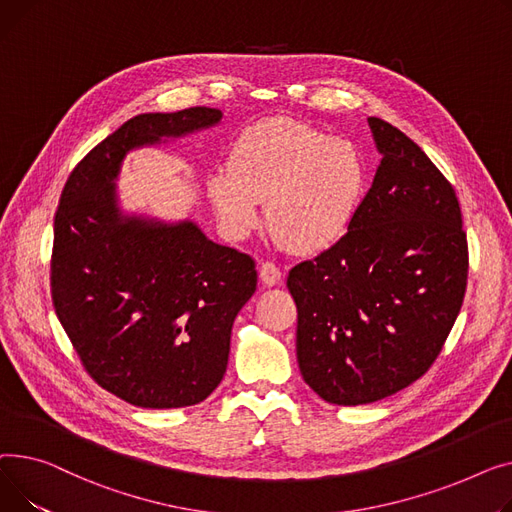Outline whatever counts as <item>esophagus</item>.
Segmentation results:
<instances>
[{"instance_id": "34e87169", "label": "esophagus", "mask_w": 512, "mask_h": 512, "mask_svg": "<svg viewBox=\"0 0 512 512\" xmlns=\"http://www.w3.org/2000/svg\"><path fill=\"white\" fill-rule=\"evenodd\" d=\"M260 279L268 287L277 285L281 281V268L275 262H262L260 264Z\"/></svg>"}]
</instances>
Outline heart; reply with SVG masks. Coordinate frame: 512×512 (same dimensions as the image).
I'll return each instance as SVG.
<instances>
[{
    "mask_svg": "<svg viewBox=\"0 0 512 512\" xmlns=\"http://www.w3.org/2000/svg\"><path fill=\"white\" fill-rule=\"evenodd\" d=\"M368 188V161L353 140L273 117L239 134L225 169L208 179V196L233 237L266 225L299 254L320 252L347 233Z\"/></svg>",
    "mask_w": 512,
    "mask_h": 512,
    "instance_id": "b5f03b06",
    "label": "heart"
}]
</instances>
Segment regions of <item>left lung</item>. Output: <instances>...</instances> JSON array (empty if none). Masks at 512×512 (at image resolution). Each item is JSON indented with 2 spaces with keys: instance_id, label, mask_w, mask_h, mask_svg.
Instances as JSON below:
<instances>
[{
  "instance_id": "1",
  "label": "left lung",
  "mask_w": 512,
  "mask_h": 512,
  "mask_svg": "<svg viewBox=\"0 0 512 512\" xmlns=\"http://www.w3.org/2000/svg\"><path fill=\"white\" fill-rule=\"evenodd\" d=\"M382 153L347 233L289 270L297 362L318 397L366 405L422 378L453 328L469 250L453 184L409 136L368 117Z\"/></svg>"
}]
</instances>
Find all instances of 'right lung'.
<instances>
[{"label": "right lung", "instance_id": "obj_1", "mask_svg": "<svg viewBox=\"0 0 512 512\" xmlns=\"http://www.w3.org/2000/svg\"><path fill=\"white\" fill-rule=\"evenodd\" d=\"M221 111L142 113L74 167L53 223L51 299L86 374L144 409L190 407L225 376L231 326L256 262L190 221L122 217L113 179L128 150L219 124Z\"/></svg>", "mask_w": 512, "mask_h": 512}]
</instances>
